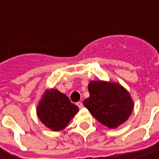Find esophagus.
Returning <instances> with one entry per match:
<instances>
[{
    "instance_id": "esophagus-1",
    "label": "esophagus",
    "mask_w": 159,
    "mask_h": 159,
    "mask_svg": "<svg viewBox=\"0 0 159 159\" xmlns=\"http://www.w3.org/2000/svg\"><path fill=\"white\" fill-rule=\"evenodd\" d=\"M77 106L79 107L80 109H82V107H83V104H82V102H77Z\"/></svg>"
}]
</instances>
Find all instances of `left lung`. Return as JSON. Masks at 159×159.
I'll return each mask as SVG.
<instances>
[{"mask_svg": "<svg viewBox=\"0 0 159 159\" xmlns=\"http://www.w3.org/2000/svg\"><path fill=\"white\" fill-rule=\"evenodd\" d=\"M90 97L83 104L102 125L115 129L125 122L133 111L129 93L117 83L92 81L88 85Z\"/></svg>", "mask_w": 159, "mask_h": 159, "instance_id": "obj_1", "label": "left lung"}]
</instances>
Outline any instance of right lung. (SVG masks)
<instances>
[{"mask_svg": "<svg viewBox=\"0 0 159 159\" xmlns=\"http://www.w3.org/2000/svg\"><path fill=\"white\" fill-rule=\"evenodd\" d=\"M79 108L72 104L66 95L56 89L48 91L37 108V114L41 122L52 130H62Z\"/></svg>", "mask_w": 159, "mask_h": 159, "instance_id": "obj_1", "label": "right lung"}]
</instances>
